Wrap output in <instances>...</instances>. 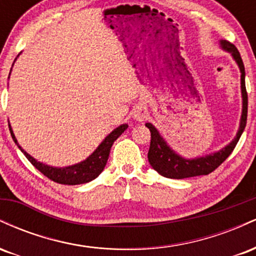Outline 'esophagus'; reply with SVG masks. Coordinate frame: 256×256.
Instances as JSON below:
<instances>
[{"label":"esophagus","mask_w":256,"mask_h":256,"mask_svg":"<svg viewBox=\"0 0 256 256\" xmlns=\"http://www.w3.org/2000/svg\"><path fill=\"white\" fill-rule=\"evenodd\" d=\"M132 116H134V118L136 119L137 122H143V120H146V116H148V110H146L144 106H137L134 110V112H132Z\"/></svg>","instance_id":"1"}]
</instances>
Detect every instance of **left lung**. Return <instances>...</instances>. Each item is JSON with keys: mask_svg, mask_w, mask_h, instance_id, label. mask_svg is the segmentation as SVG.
Masks as SVG:
<instances>
[{"mask_svg": "<svg viewBox=\"0 0 256 256\" xmlns=\"http://www.w3.org/2000/svg\"><path fill=\"white\" fill-rule=\"evenodd\" d=\"M220 46L224 50L230 52L232 58H234L240 71V91H242V116H240V128L237 131L236 137L224 146L222 150L213 152V154L206 155V156L195 158H184L178 155L171 146L167 144V142L161 137L154 125L150 122H146V126L150 130V146L148 152V160L152 168L158 174L164 176L166 178L173 179H183L195 176H206L213 172L216 167H219L228 158L232 150L236 146L237 142L242 136L246 124V114H248V95L246 90V71L244 64H243L242 58L236 46L228 40H220Z\"/></svg>", "mask_w": 256, "mask_h": 256, "instance_id": "8db88e82", "label": "left lung"}]
</instances>
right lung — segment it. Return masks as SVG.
Returning a JSON list of instances; mask_svg holds the SVG:
<instances>
[{"instance_id":"obj_1","label":"right lung","mask_w":256,"mask_h":256,"mask_svg":"<svg viewBox=\"0 0 256 256\" xmlns=\"http://www.w3.org/2000/svg\"><path fill=\"white\" fill-rule=\"evenodd\" d=\"M8 126H10V136L13 138V140L16 142V144L19 146L20 150L24 152V155L28 158V160L30 161L32 165L36 167L40 173H43L46 177L56 182L58 184L64 185H78L89 183L92 179L98 178L100 173L104 171L106 164H107L110 148L112 146H113L114 140L128 128V124H122L118 126L116 128H114V130L102 140V143L96 148V150L94 152L89 158H85L84 161H82V162L67 167H52L46 165V164L43 162H40L36 158H32L30 154H28V152L19 146V143H18L16 138L13 134V130H12L10 128V124Z\"/></svg>"}]
</instances>
